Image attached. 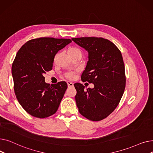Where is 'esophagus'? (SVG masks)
I'll return each instance as SVG.
<instances>
[{
  "label": "esophagus",
  "instance_id": "obj_1",
  "mask_svg": "<svg viewBox=\"0 0 153 153\" xmlns=\"http://www.w3.org/2000/svg\"><path fill=\"white\" fill-rule=\"evenodd\" d=\"M67 84H68V85L69 87H72L74 86V84L72 83V82H71L68 81V82H67Z\"/></svg>",
  "mask_w": 153,
  "mask_h": 153
}]
</instances>
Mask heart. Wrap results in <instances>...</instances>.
I'll return each mask as SVG.
<instances>
[{"label": "heart", "instance_id": "heart-1", "mask_svg": "<svg viewBox=\"0 0 153 153\" xmlns=\"http://www.w3.org/2000/svg\"><path fill=\"white\" fill-rule=\"evenodd\" d=\"M68 53L71 59L76 58L81 59L82 56V53L81 49L76 46H71L69 47L68 49ZM56 57H57V54L55 56V59L56 58ZM65 77L69 79H73V77H74V72H67V73L65 74Z\"/></svg>", "mask_w": 153, "mask_h": 153}]
</instances>
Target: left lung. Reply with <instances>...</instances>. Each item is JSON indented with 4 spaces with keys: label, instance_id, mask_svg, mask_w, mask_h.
Returning <instances> with one entry per match:
<instances>
[{
    "label": "left lung",
    "instance_id": "1",
    "mask_svg": "<svg viewBox=\"0 0 153 153\" xmlns=\"http://www.w3.org/2000/svg\"><path fill=\"white\" fill-rule=\"evenodd\" d=\"M72 40L89 53L81 80L94 85L93 89H85L81 83L74 84L79 111L91 121H100L115 110L124 93L126 76L121 51L110 40L101 37Z\"/></svg>",
    "mask_w": 153,
    "mask_h": 153
}]
</instances>
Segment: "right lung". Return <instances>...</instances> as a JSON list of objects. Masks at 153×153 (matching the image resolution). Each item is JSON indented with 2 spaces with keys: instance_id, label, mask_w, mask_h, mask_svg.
I'll return each mask as SVG.
<instances>
[{
  "instance_id": "add662e5",
  "label": "right lung",
  "mask_w": 153,
  "mask_h": 153,
  "mask_svg": "<svg viewBox=\"0 0 153 153\" xmlns=\"http://www.w3.org/2000/svg\"><path fill=\"white\" fill-rule=\"evenodd\" d=\"M72 41L70 39L41 37L24 44L12 66L14 92L23 108L31 116L44 118L54 114L68 84H46L44 74L52 69L55 54Z\"/></svg>"
}]
</instances>
